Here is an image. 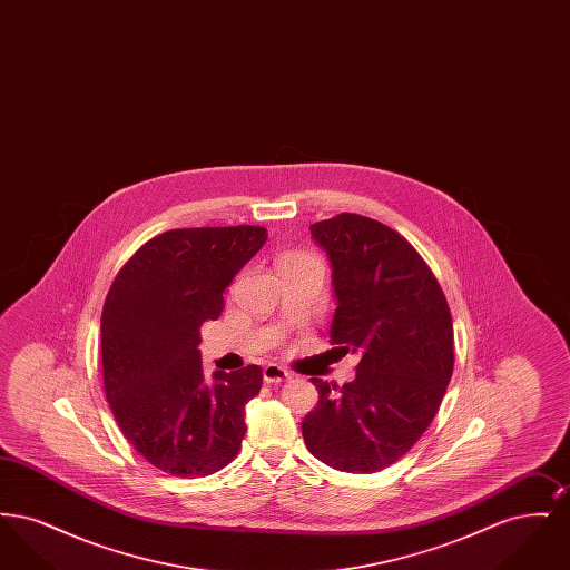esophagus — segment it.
<instances>
[{
    "mask_svg": "<svg viewBox=\"0 0 570 570\" xmlns=\"http://www.w3.org/2000/svg\"><path fill=\"white\" fill-rule=\"evenodd\" d=\"M263 379H265L267 384H279V382H286V380L293 379V374H291L288 370L275 365V363H269V365H265V370H263Z\"/></svg>",
    "mask_w": 570,
    "mask_h": 570,
    "instance_id": "34e87169",
    "label": "esophagus"
}]
</instances>
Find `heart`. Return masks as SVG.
I'll use <instances>...</instances> for the list:
<instances>
[{
  "label": "heart",
  "mask_w": 570,
  "mask_h": 570,
  "mask_svg": "<svg viewBox=\"0 0 570 570\" xmlns=\"http://www.w3.org/2000/svg\"><path fill=\"white\" fill-rule=\"evenodd\" d=\"M307 254H288V256H284V258H305Z\"/></svg>",
  "instance_id": "1"
}]
</instances>
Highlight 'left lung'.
Wrapping results in <instances>:
<instances>
[{
    "mask_svg": "<svg viewBox=\"0 0 570 570\" xmlns=\"http://www.w3.org/2000/svg\"><path fill=\"white\" fill-rule=\"evenodd\" d=\"M309 230L333 269L331 344L361 361L344 386L312 379L318 404L301 432L316 460L372 474L434 421L455 363L449 303L419 252L376 219L340 214Z\"/></svg>",
    "mask_w": 570,
    "mask_h": 570,
    "instance_id": "8db88e82",
    "label": "left lung"
}]
</instances>
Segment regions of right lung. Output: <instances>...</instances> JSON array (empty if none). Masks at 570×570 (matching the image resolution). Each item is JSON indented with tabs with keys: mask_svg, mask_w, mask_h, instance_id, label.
<instances>
[{
	"mask_svg": "<svg viewBox=\"0 0 570 570\" xmlns=\"http://www.w3.org/2000/svg\"><path fill=\"white\" fill-rule=\"evenodd\" d=\"M263 226L177 228L142 245L117 273L102 309L105 393L136 451L173 476H207L237 458L245 404L263 370L200 365V325L265 245Z\"/></svg>",
	"mask_w": 570,
	"mask_h": 570,
	"instance_id": "right-lung-1",
	"label": "right lung"
}]
</instances>
